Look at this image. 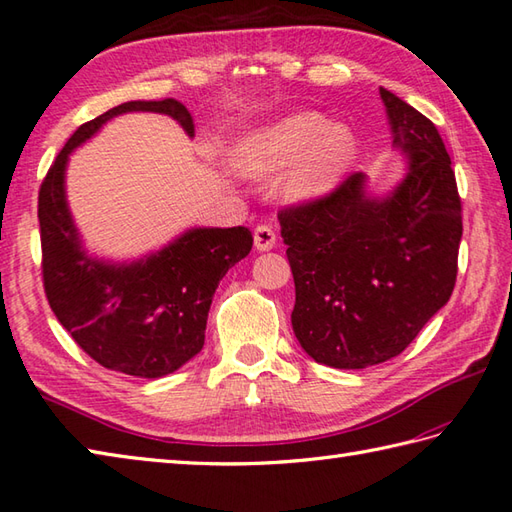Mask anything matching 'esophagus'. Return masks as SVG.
<instances>
[{
	"mask_svg": "<svg viewBox=\"0 0 512 512\" xmlns=\"http://www.w3.org/2000/svg\"><path fill=\"white\" fill-rule=\"evenodd\" d=\"M255 248L257 250H270V248H275V242H277V235H275V230H273V226H268V224H262V226H257L255 228Z\"/></svg>",
	"mask_w": 512,
	"mask_h": 512,
	"instance_id": "34e87169",
	"label": "esophagus"
}]
</instances>
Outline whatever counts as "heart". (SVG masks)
Instances as JSON below:
<instances>
[{"instance_id": "obj_1", "label": "heart", "mask_w": 512, "mask_h": 512, "mask_svg": "<svg viewBox=\"0 0 512 512\" xmlns=\"http://www.w3.org/2000/svg\"><path fill=\"white\" fill-rule=\"evenodd\" d=\"M357 159V137L346 124L315 110L290 113L242 137L235 162L246 177L279 179L290 204L317 202L342 184Z\"/></svg>"}]
</instances>
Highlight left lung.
Returning <instances> with one entry per match:
<instances>
[{"instance_id":"obj_1","label":"left lung","mask_w":512,"mask_h":512,"mask_svg":"<svg viewBox=\"0 0 512 512\" xmlns=\"http://www.w3.org/2000/svg\"><path fill=\"white\" fill-rule=\"evenodd\" d=\"M406 175L386 197L348 175L317 202L279 210L295 279V337L319 364L388 362L453 295L462 199L435 124L379 88Z\"/></svg>"}]
</instances>
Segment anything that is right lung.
Masks as SVG:
<instances>
[{
  "mask_svg": "<svg viewBox=\"0 0 512 512\" xmlns=\"http://www.w3.org/2000/svg\"><path fill=\"white\" fill-rule=\"evenodd\" d=\"M162 113L195 135L188 108L177 99L126 102L79 126L59 150L39 188L42 275L50 308L77 346L104 368L157 379L175 373L204 346L217 284L253 248L244 226L190 228L137 262L90 257L66 202L70 153L108 119L124 113Z\"/></svg>",
  "mask_w": 512,
  "mask_h": 512,
  "instance_id": "right-lung-1",
  "label": "right lung"
}]
</instances>
